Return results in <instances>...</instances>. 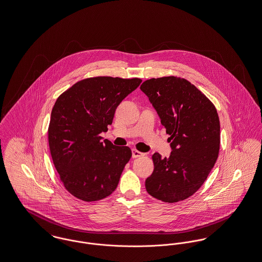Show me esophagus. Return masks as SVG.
Listing matches in <instances>:
<instances>
[{"label":"esophagus","mask_w":262,"mask_h":262,"mask_svg":"<svg viewBox=\"0 0 262 262\" xmlns=\"http://www.w3.org/2000/svg\"><path fill=\"white\" fill-rule=\"evenodd\" d=\"M132 154H133V158H138V157H140V156L143 155L142 152H140V151L137 150V149H133Z\"/></svg>","instance_id":"1"}]
</instances>
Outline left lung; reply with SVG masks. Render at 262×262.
Returning <instances> with one entry per match:
<instances>
[{
  "label": "left lung",
  "mask_w": 262,
  "mask_h": 262,
  "mask_svg": "<svg viewBox=\"0 0 262 262\" xmlns=\"http://www.w3.org/2000/svg\"><path fill=\"white\" fill-rule=\"evenodd\" d=\"M140 90L169 135L172 154L152 155L154 169L145 180L157 200L177 203L195 194L208 178L220 151V119L215 105L184 78H151Z\"/></svg>",
  "instance_id": "left-lung-1"
}]
</instances>
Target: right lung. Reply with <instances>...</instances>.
<instances>
[{"instance_id": "right-lung-1", "label": "right lung", "mask_w": 262, "mask_h": 262, "mask_svg": "<svg viewBox=\"0 0 262 262\" xmlns=\"http://www.w3.org/2000/svg\"><path fill=\"white\" fill-rule=\"evenodd\" d=\"M140 83L139 78H86L57 98L48 125L49 149L62 184L79 200H102L119 184L132 150L102 141L100 135Z\"/></svg>"}]
</instances>
